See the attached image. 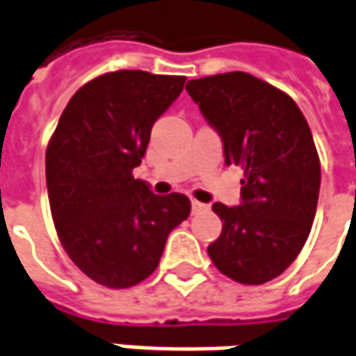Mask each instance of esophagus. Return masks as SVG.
Instances as JSON below:
<instances>
[{
    "label": "esophagus",
    "instance_id": "1",
    "mask_svg": "<svg viewBox=\"0 0 356 356\" xmlns=\"http://www.w3.org/2000/svg\"><path fill=\"white\" fill-rule=\"evenodd\" d=\"M205 209H207V205H205V203H199V201H191V211H193V213L205 211Z\"/></svg>",
    "mask_w": 356,
    "mask_h": 356
}]
</instances>
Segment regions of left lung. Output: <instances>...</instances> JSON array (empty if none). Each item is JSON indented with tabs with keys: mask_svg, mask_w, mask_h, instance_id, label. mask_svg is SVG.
Segmentation results:
<instances>
[{
	"mask_svg": "<svg viewBox=\"0 0 356 356\" xmlns=\"http://www.w3.org/2000/svg\"><path fill=\"white\" fill-rule=\"evenodd\" d=\"M220 133L227 165H240L241 205L213 203L221 236L207 254L240 284L270 282L308 240L321 189V161L306 118L290 96L248 72L187 82Z\"/></svg>",
	"mask_w": 356,
	"mask_h": 356,
	"instance_id": "left-lung-1",
	"label": "left lung"
}]
</instances>
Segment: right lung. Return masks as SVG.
<instances>
[{
	"label": "right lung",
	"instance_id": "add662e5",
	"mask_svg": "<svg viewBox=\"0 0 356 356\" xmlns=\"http://www.w3.org/2000/svg\"><path fill=\"white\" fill-rule=\"evenodd\" d=\"M185 76L118 70L76 90L46 149L58 238L70 260L106 288H131L157 270L171 229L189 218L181 193L155 195L133 177L153 122Z\"/></svg>",
	"mask_w": 356,
	"mask_h": 356
}]
</instances>
